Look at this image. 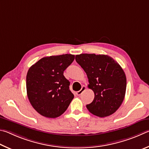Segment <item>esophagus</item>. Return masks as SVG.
I'll return each mask as SVG.
<instances>
[{"mask_svg": "<svg viewBox=\"0 0 149 149\" xmlns=\"http://www.w3.org/2000/svg\"><path fill=\"white\" fill-rule=\"evenodd\" d=\"M86 87L85 86H82L81 90H79V91H78V92H77L76 94H77V95H81L82 93V92H84V90H86Z\"/></svg>", "mask_w": 149, "mask_h": 149, "instance_id": "obj_1", "label": "esophagus"}]
</instances>
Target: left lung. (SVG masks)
Instances as JSON below:
<instances>
[{
	"instance_id": "1",
	"label": "left lung",
	"mask_w": 149,
	"mask_h": 149,
	"mask_svg": "<svg viewBox=\"0 0 149 149\" xmlns=\"http://www.w3.org/2000/svg\"><path fill=\"white\" fill-rule=\"evenodd\" d=\"M76 61L87 74L88 88L94 92V99L86 108L100 117L110 116L118 110L125 97L126 77L118 63L107 55L82 54Z\"/></svg>"
}]
</instances>
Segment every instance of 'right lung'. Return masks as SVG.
Masks as SVG:
<instances>
[{
  "label": "right lung",
  "mask_w": 149,
  "mask_h": 149,
  "mask_svg": "<svg viewBox=\"0 0 149 149\" xmlns=\"http://www.w3.org/2000/svg\"><path fill=\"white\" fill-rule=\"evenodd\" d=\"M74 59L72 54L45 57L33 65L26 77L31 105L42 116L57 118L67 110L74 95L63 72Z\"/></svg>",
  "instance_id": "1"
}]
</instances>
